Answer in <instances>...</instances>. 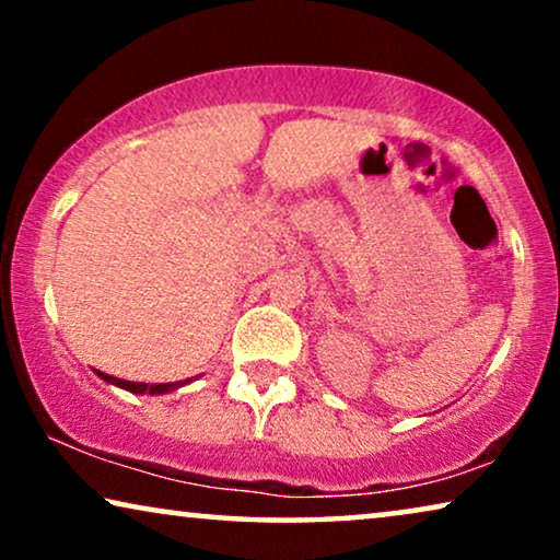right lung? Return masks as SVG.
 I'll use <instances>...</instances> for the list:
<instances>
[{"label": "right lung", "mask_w": 560, "mask_h": 560, "mask_svg": "<svg viewBox=\"0 0 560 560\" xmlns=\"http://www.w3.org/2000/svg\"><path fill=\"white\" fill-rule=\"evenodd\" d=\"M96 374L104 382H112V385H117V387L127 389V393H135V395H165V393H173V389H178L183 385H188V382H194V377H190V380H180V382H163V385H148V382H129V380L112 377V374H104L98 370H96Z\"/></svg>", "instance_id": "1"}]
</instances>
